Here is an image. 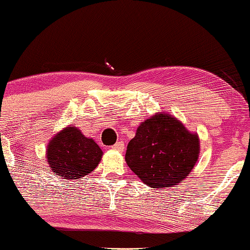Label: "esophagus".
I'll return each instance as SVG.
<instances>
[{"mask_svg": "<svg viewBox=\"0 0 250 250\" xmlns=\"http://www.w3.org/2000/svg\"><path fill=\"white\" fill-rule=\"evenodd\" d=\"M112 148H113V150H116V151H123V150H125V143H123L122 141L116 142V143L112 146Z\"/></svg>", "mask_w": 250, "mask_h": 250, "instance_id": "obj_1", "label": "esophagus"}]
</instances>
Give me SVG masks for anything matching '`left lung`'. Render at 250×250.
<instances>
[{
    "label": "left lung",
    "instance_id": "obj_1",
    "mask_svg": "<svg viewBox=\"0 0 250 250\" xmlns=\"http://www.w3.org/2000/svg\"><path fill=\"white\" fill-rule=\"evenodd\" d=\"M198 154V136L173 115L162 113L137 128L127 146L125 162L148 187L166 188L187 178Z\"/></svg>",
    "mask_w": 250,
    "mask_h": 250
}]
</instances>
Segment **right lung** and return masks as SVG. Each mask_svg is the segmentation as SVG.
Here are the masks:
<instances>
[{
  "instance_id": "obj_1",
  "label": "right lung",
  "mask_w": 250,
  "mask_h": 250,
  "mask_svg": "<svg viewBox=\"0 0 250 250\" xmlns=\"http://www.w3.org/2000/svg\"><path fill=\"white\" fill-rule=\"evenodd\" d=\"M102 156V148L96 142L85 137L76 127L63 129L47 146L50 169L67 180L80 179L92 172Z\"/></svg>"
}]
</instances>
